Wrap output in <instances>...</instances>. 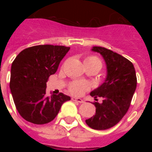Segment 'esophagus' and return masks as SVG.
<instances>
[{"label": "esophagus", "mask_w": 152, "mask_h": 152, "mask_svg": "<svg viewBox=\"0 0 152 152\" xmlns=\"http://www.w3.org/2000/svg\"><path fill=\"white\" fill-rule=\"evenodd\" d=\"M72 101H75V102H79V103H83L84 102V101H83L82 99H78V98H72Z\"/></svg>", "instance_id": "obj_1"}]
</instances>
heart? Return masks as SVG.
Segmentation results:
<instances>
[{"instance_id":"heart-1","label":"heart","mask_w":152,"mask_h":152,"mask_svg":"<svg viewBox=\"0 0 152 152\" xmlns=\"http://www.w3.org/2000/svg\"><path fill=\"white\" fill-rule=\"evenodd\" d=\"M85 63L87 66H98L99 68L102 67L101 60L99 59L98 57L94 56V55L87 57ZM67 89H68V91L73 95L80 96L86 91L90 89V86L89 83L85 82V81H72L68 85Z\"/></svg>"}]
</instances>
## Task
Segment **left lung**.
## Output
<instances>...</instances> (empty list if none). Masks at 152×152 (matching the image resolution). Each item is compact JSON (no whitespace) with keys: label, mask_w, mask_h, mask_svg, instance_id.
Masks as SVG:
<instances>
[{"label":"left lung","mask_w":152,"mask_h":152,"mask_svg":"<svg viewBox=\"0 0 152 152\" xmlns=\"http://www.w3.org/2000/svg\"><path fill=\"white\" fill-rule=\"evenodd\" d=\"M93 51L101 53L107 64V76L102 86L90 93L96 102V113L86 120L89 127L104 130L118 124L129 108L135 89L137 76L129 60L104 47L94 46ZM101 96L103 102H97Z\"/></svg>","instance_id":"1"}]
</instances>
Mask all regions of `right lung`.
<instances>
[{
	"mask_svg": "<svg viewBox=\"0 0 152 152\" xmlns=\"http://www.w3.org/2000/svg\"><path fill=\"white\" fill-rule=\"evenodd\" d=\"M70 47L40 45L18 53L12 63L10 88L22 117L36 124H47L56 117L69 96L46 94V82L56 72Z\"/></svg>",
	"mask_w": 152,
	"mask_h": 152,
	"instance_id": "obj_1",
	"label": "right lung"
}]
</instances>
